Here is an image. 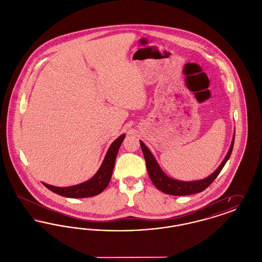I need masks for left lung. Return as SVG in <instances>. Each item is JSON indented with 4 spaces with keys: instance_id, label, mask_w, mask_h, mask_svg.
Returning a JSON list of instances; mask_svg holds the SVG:
<instances>
[{
    "instance_id": "left-lung-1",
    "label": "left lung",
    "mask_w": 262,
    "mask_h": 262,
    "mask_svg": "<svg viewBox=\"0 0 262 262\" xmlns=\"http://www.w3.org/2000/svg\"><path fill=\"white\" fill-rule=\"evenodd\" d=\"M234 141H235V136L233 137L231 147L228 151L223 162L220 164V166L217 168V170L215 172H213L210 176H208L205 179L199 180V181H191V182L178 181V180H174V179L168 177L163 172L159 164L157 163L156 159L152 155L151 151L146 147V145L142 141H140V146H141V149H142L143 155H144V159L146 162V168H147V172L149 174L150 180L154 184V186L157 187L159 190H161L167 194L188 195V194L201 192L211 185L213 181L217 178V176L220 174L226 162L229 160L232 150L234 147Z\"/></svg>"
}]
</instances>
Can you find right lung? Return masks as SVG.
<instances>
[{
  "mask_svg": "<svg viewBox=\"0 0 262 262\" xmlns=\"http://www.w3.org/2000/svg\"><path fill=\"white\" fill-rule=\"evenodd\" d=\"M125 137V135H122L113 142L106 153V156L100 166L99 170L90 180H88L82 184L72 186V187H54L44 183L43 185L48 189L52 190L53 192L64 198L84 199V198H90V196L99 194L110 183L116 157Z\"/></svg>",
  "mask_w": 262,
  "mask_h": 262,
  "instance_id": "add662e5",
  "label": "right lung"
}]
</instances>
